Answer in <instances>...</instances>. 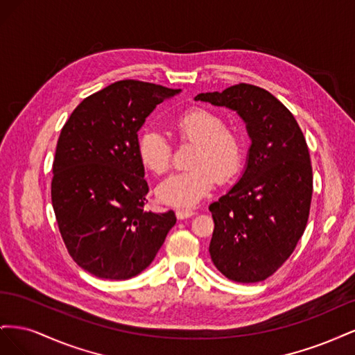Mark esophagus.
I'll list each match as a JSON object with an SVG mask.
<instances>
[{
  "label": "esophagus",
  "instance_id": "1",
  "mask_svg": "<svg viewBox=\"0 0 355 355\" xmlns=\"http://www.w3.org/2000/svg\"><path fill=\"white\" fill-rule=\"evenodd\" d=\"M196 214V211H192V210H188V209H178L176 210V216H178V219H188V218H191V216H194Z\"/></svg>",
  "mask_w": 355,
  "mask_h": 355
}]
</instances>
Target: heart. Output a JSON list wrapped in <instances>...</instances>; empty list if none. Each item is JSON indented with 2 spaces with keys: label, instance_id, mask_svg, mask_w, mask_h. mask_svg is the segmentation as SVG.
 <instances>
[{
  "label": "heart",
  "instance_id": "1",
  "mask_svg": "<svg viewBox=\"0 0 355 355\" xmlns=\"http://www.w3.org/2000/svg\"><path fill=\"white\" fill-rule=\"evenodd\" d=\"M173 128L180 141L197 145L192 168L161 182L157 196L168 206L194 207L210 194L216 178L228 182L240 173L245 158L244 139L239 130L225 125L218 112L198 106L175 116ZM137 155L148 170L163 175L171 167L173 146L164 133L149 127L137 137Z\"/></svg>",
  "mask_w": 355,
  "mask_h": 355
}]
</instances>
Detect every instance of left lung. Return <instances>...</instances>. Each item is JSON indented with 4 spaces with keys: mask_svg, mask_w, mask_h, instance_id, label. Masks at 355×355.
<instances>
[{
    "mask_svg": "<svg viewBox=\"0 0 355 355\" xmlns=\"http://www.w3.org/2000/svg\"><path fill=\"white\" fill-rule=\"evenodd\" d=\"M196 101L227 106L243 118L252 141L243 176L210 204V257L232 282L271 277L302 237L313 197L308 145L293 114L275 96L240 83Z\"/></svg>",
    "mask_w": 355,
    "mask_h": 355,
    "instance_id": "left-lung-1",
    "label": "left lung"
}]
</instances>
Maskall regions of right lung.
Wrapping results in <instances>:
<instances>
[{
	"mask_svg": "<svg viewBox=\"0 0 355 355\" xmlns=\"http://www.w3.org/2000/svg\"><path fill=\"white\" fill-rule=\"evenodd\" d=\"M180 90L123 80L85 98L63 125L53 161L51 202L72 259L106 280L151 265L173 210L144 209L148 184L137 132L158 103Z\"/></svg>",
	"mask_w": 355,
	"mask_h": 355,
	"instance_id": "right-lung-1",
	"label": "right lung"
}]
</instances>
